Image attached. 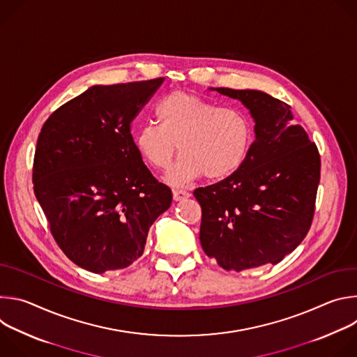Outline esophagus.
<instances>
[{
	"instance_id": "1",
	"label": "esophagus",
	"mask_w": 357,
	"mask_h": 357,
	"mask_svg": "<svg viewBox=\"0 0 357 357\" xmlns=\"http://www.w3.org/2000/svg\"><path fill=\"white\" fill-rule=\"evenodd\" d=\"M172 193H174L175 200H183V199L190 196V193L188 190H183V189H174Z\"/></svg>"
}]
</instances>
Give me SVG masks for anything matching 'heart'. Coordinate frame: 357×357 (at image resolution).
Listing matches in <instances>:
<instances>
[{"mask_svg":"<svg viewBox=\"0 0 357 357\" xmlns=\"http://www.w3.org/2000/svg\"><path fill=\"white\" fill-rule=\"evenodd\" d=\"M158 123H145L134 134L138 154L158 171L182 155L167 179L175 186L203 176L222 181L244 164L252 142L251 120L237 109H219L195 93L174 90L157 106Z\"/></svg>","mask_w":357,"mask_h":357,"instance_id":"heart-1","label":"heart"}]
</instances>
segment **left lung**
<instances>
[{
  "instance_id": "obj_1",
  "label": "left lung",
  "mask_w": 357,
  "mask_h": 357,
  "mask_svg": "<svg viewBox=\"0 0 357 357\" xmlns=\"http://www.w3.org/2000/svg\"><path fill=\"white\" fill-rule=\"evenodd\" d=\"M256 121V139L229 178L193 195L202 208L200 244L225 270L278 264L308 234L321 179V155L289 106L259 90L218 87Z\"/></svg>"
}]
</instances>
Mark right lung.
Listing matches in <instances>:
<instances>
[{
  "mask_svg": "<svg viewBox=\"0 0 357 357\" xmlns=\"http://www.w3.org/2000/svg\"><path fill=\"white\" fill-rule=\"evenodd\" d=\"M164 77L93 86L55 110L38 137L32 182L50 233L76 266L101 274L131 266L171 189L142 161L131 123Z\"/></svg>",
  "mask_w": 357,
  "mask_h": 357,
  "instance_id": "right-lung-1",
  "label": "right lung"
}]
</instances>
